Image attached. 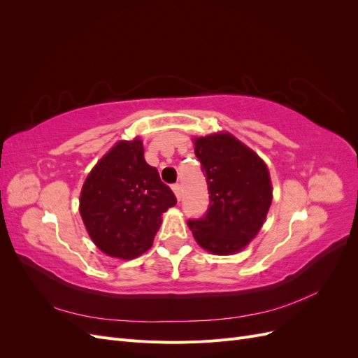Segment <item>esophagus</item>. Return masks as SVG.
Returning a JSON list of instances; mask_svg holds the SVG:
<instances>
[{"label":"esophagus","instance_id":"esophagus-1","mask_svg":"<svg viewBox=\"0 0 358 358\" xmlns=\"http://www.w3.org/2000/svg\"><path fill=\"white\" fill-rule=\"evenodd\" d=\"M171 189H173V192H175L176 199H178V200H180V197H182V189H180V185H179V183H176V185H173V187H171Z\"/></svg>","mask_w":358,"mask_h":358}]
</instances>
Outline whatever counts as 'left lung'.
Instances as JSON below:
<instances>
[{"label":"left lung","instance_id":"8db88e82","mask_svg":"<svg viewBox=\"0 0 358 358\" xmlns=\"http://www.w3.org/2000/svg\"><path fill=\"white\" fill-rule=\"evenodd\" d=\"M194 152L208 180L210 204L188 221L196 242L215 255L245 249L262 230L273 199L266 162L229 131L192 137Z\"/></svg>","mask_w":358,"mask_h":358}]
</instances>
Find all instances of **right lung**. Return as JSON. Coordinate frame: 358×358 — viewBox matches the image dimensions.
Returning a JSON list of instances; mask_svg holds the SVG:
<instances>
[{"instance_id":"1","label":"right lung","mask_w":358,"mask_h":358,"mask_svg":"<svg viewBox=\"0 0 358 358\" xmlns=\"http://www.w3.org/2000/svg\"><path fill=\"white\" fill-rule=\"evenodd\" d=\"M143 142L119 140L86 176L79 212L94 245L106 255L133 259L152 246L175 194L145 161Z\"/></svg>"}]
</instances>
